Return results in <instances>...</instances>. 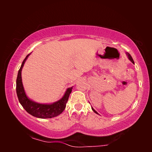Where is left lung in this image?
<instances>
[{
	"label": "left lung",
	"mask_w": 152,
	"mask_h": 152,
	"mask_svg": "<svg viewBox=\"0 0 152 152\" xmlns=\"http://www.w3.org/2000/svg\"><path fill=\"white\" fill-rule=\"evenodd\" d=\"M126 55H127V57H128V58H129V60H130V61H132L133 64H134V60H133V59H132V56H131V55H130V54H129V53H126ZM92 110H93V111H94V112H95V113L98 114V113H97V112L96 111H95V110L94 109H93V108H92Z\"/></svg>",
	"instance_id": "8db88e82"
}]
</instances>
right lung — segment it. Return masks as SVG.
I'll return each instance as SVG.
<instances>
[{
	"mask_svg": "<svg viewBox=\"0 0 152 152\" xmlns=\"http://www.w3.org/2000/svg\"><path fill=\"white\" fill-rule=\"evenodd\" d=\"M30 53L26 56L23 61L19 70H18L17 79H16V94H17L18 101L24 108V109L34 117L39 118H52L61 114L65 109L66 103H67L68 97L72 91V87L68 88L66 90L65 94L61 99L53 104H39L31 100L28 97L24 91L23 86L22 83L21 70L23 67L25 62L28 59Z\"/></svg>",
	"mask_w": 152,
	"mask_h": 152,
	"instance_id": "1",
	"label": "right lung"
}]
</instances>
